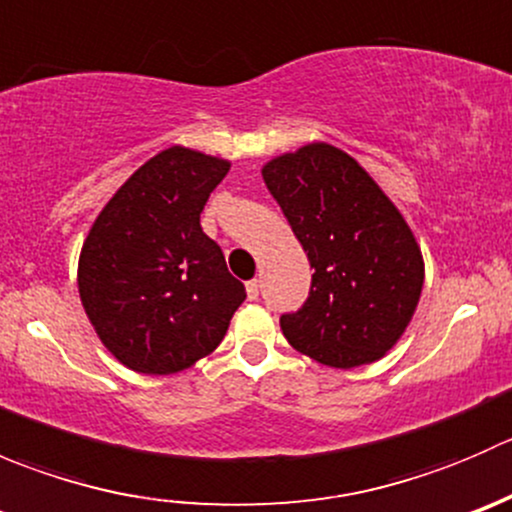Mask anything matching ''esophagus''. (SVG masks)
Instances as JSON below:
<instances>
[{
  "label": "esophagus",
  "mask_w": 512,
  "mask_h": 512,
  "mask_svg": "<svg viewBox=\"0 0 512 512\" xmlns=\"http://www.w3.org/2000/svg\"><path fill=\"white\" fill-rule=\"evenodd\" d=\"M247 297H250V299H257V297H260V282H257V280H250V282H247Z\"/></svg>",
  "instance_id": "34e87169"
}]
</instances>
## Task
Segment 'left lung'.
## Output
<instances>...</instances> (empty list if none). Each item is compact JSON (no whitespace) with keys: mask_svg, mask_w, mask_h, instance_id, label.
<instances>
[{"mask_svg":"<svg viewBox=\"0 0 512 512\" xmlns=\"http://www.w3.org/2000/svg\"><path fill=\"white\" fill-rule=\"evenodd\" d=\"M262 178L314 267L307 302L280 317L287 342L334 369L381 359L409 327L423 287L404 215L329 143L272 158Z\"/></svg>","mask_w":512,"mask_h":512,"instance_id":"obj_1","label":"left lung"}]
</instances>
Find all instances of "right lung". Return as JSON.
<instances>
[{
    "mask_svg": "<svg viewBox=\"0 0 512 512\" xmlns=\"http://www.w3.org/2000/svg\"><path fill=\"white\" fill-rule=\"evenodd\" d=\"M230 163L173 146L143 163L98 213L79 294L98 339L138 374H175L215 352L245 285L200 227Z\"/></svg>",
    "mask_w": 512,
    "mask_h": 512,
    "instance_id": "right-lung-1",
    "label": "right lung"
}]
</instances>
